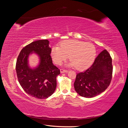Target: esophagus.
I'll return each instance as SVG.
<instances>
[{
  "mask_svg": "<svg viewBox=\"0 0 128 128\" xmlns=\"http://www.w3.org/2000/svg\"><path fill=\"white\" fill-rule=\"evenodd\" d=\"M68 71L66 70H64V69H60V72L61 73H64V72H67Z\"/></svg>",
  "mask_w": 128,
  "mask_h": 128,
  "instance_id": "obj_1",
  "label": "esophagus"
}]
</instances>
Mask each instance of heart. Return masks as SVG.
<instances>
[{"instance_id":"1","label":"heart","mask_w":128,"mask_h":128,"mask_svg":"<svg viewBox=\"0 0 128 128\" xmlns=\"http://www.w3.org/2000/svg\"><path fill=\"white\" fill-rule=\"evenodd\" d=\"M52 59L56 64H60L68 58L71 61L69 66L75 67L79 70L90 67L96 56V48L90 42L77 40L62 42L60 48L53 46L51 49Z\"/></svg>"}]
</instances>
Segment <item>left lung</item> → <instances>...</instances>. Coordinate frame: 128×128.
<instances>
[{
	"label": "left lung",
	"instance_id": "1",
	"mask_svg": "<svg viewBox=\"0 0 128 128\" xmlns=\"http://www.w3.org/2000/svg\"><path fill=\"white\" fill-rule=\"evenodd\" d=\"M112 72V58L107 50H104L96 58L90 68L77 74L74 84L75 90L83 97H94L110 86Z\"/></svg>",
	"mask_w": 128,
	"mask_h": 128
}]
</instances>
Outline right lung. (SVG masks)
I'll use <instances>...</instances> for the list:
<instances>
[{
	"instance_id": "1",
	"label": "right lung",
	"mask_w": 128,
	"mask_h": 128,
	"mask_svg": "<svg viewBox=\"0 0 128 128\" xmlns=\"http://www.w3.org/2000/svg\"><path fill=\"white\" fill-rule=\"evenodd\" d=\"M50 42L47 40L31 42L22 48L18 57L16 72L18 82L24 91L38 99H46L55 91L56 77L60 71L52 63ZM35 53L39 58L38 66L30 67L28 56Z\"/></svg>"
}]
</instances>
